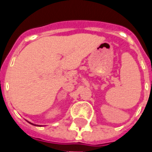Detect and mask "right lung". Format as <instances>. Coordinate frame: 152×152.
<instances>
[{"instance_id":"add662e5","label":"right lung","mask_w":152,"mask_h":152,"mask_svg":"<svg viewBox=\"0 0 152 152\" xmlns=\"http://www.w3.org/2000/svg\"><path fill=\"white\" fill-rule=\"evenodd\" d=\"M30 124H31V123H30Z\"/></svg>"}]
</instances>
